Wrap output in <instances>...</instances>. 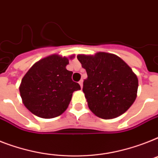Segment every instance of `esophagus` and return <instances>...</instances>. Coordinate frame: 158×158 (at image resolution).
<instances>
[{
  "label": "esophagus",
  "instance_id": "esophagus-1",
  "mask_svg": "<svg viewBox=\"0 0 158 158\" xmlns=\"http://www.w3.org/2000/svg\"><path fill=\"white\" fill-rule=\"evenodd\" d=\"M79 85H80V87H81V88H83V80H80V81L79 82Z\"/></svg>",
  "mask_w": 158,
  "mask_h": 158
}]
</instances>
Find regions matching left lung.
Here are the masks:
<instances>
[{
	"label": "left lung",
	"instance_id": "left-lung-1",
	"mask_svg": "<svg viewBox=\"0 0 158 158\" xmlns=\"http://www.w3.org/2000/svg\"><path fill=\"white\" fill-rule=\"evenodd\" d=\"M77 58L87 71L83 92L95 115L114 118L130 108L136 98L138 79L125 61L107 52Z\"/></svg>",
	"mask_w": 158,
	"mask_h": 158
}]
</instances>
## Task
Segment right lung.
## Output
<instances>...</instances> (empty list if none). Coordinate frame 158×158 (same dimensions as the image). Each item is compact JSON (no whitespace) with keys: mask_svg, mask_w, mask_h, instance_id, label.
<instances>
[{"mask_svg":"<svg viewBox=\"0 0 158 158\" xmlns=\"http://www.w3.org/2000/svg\"><path fill=\"white\" fill-rule=\"evenodd\" d=\"M66 57L51 55L35 63L22 79L19 88L24 106L33 114L52 118L67 109L73 92L81 89L67 70Z\"/></svg>","mask_w":158,"mask_h":158,"instance_id":"add662e5","label":"right lung"}]
</instances>
